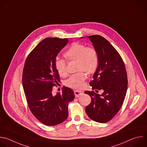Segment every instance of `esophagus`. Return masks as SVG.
Listing matches in <instances>:
<instances>
[{
	"instance_id": "obj_1",
	"label": "esophagus",
	"mask_w": 147,
	"mask_h": 147,
	"mask_svg": "<svg viewBox=\"0 0 147 147\" xmlns=\"http://www.w3.org/2000/svg\"><path fill=\"white\" fill-rule=\"evenodd\" d=\"M74 95H75V96L76 97V98H78V97H79L80 95H81L82 94H83V92H82V91H78V90H76V91H74Z\"/></svg>"
}]
</instances>
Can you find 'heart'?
Returning <instances> with one entry per match:
<instances>
[{"mask_svg":"<svg viewBox=\"0 0 147 147\" xmlns=\"http://www.w3.org/2000/svg\"><path fill=\"white\" fill-rule=\"evenodd\" d=\"M64 56L67 61H76L77 69L80 71L71 76L66 81V86L73 89L81 88L86 79V74L82 71L91 75L97 70L99 59L96 51L92 47H87L85 45L75 42L65 52ZM55 67L60 77H65L67 75L66 61L65 60L57 58Z\"/></svg>","mask_w":147,"mask_h":147,"instance_id":"b5f03b06","label":"heart"}]
</instances>
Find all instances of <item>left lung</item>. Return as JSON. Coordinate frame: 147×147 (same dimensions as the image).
Wrapping results in <instances>:
<instances>
[{
	"mask_svg": "<svg viewBox=\"0 0 147 147\" xmlns=\"http://www.w3.org/2000/svg\"><path fill=\"white\" fill-rule=\"evenodd\" d=\"M83 37H81L82 38ZM98 55V66L90 84L92 90H103L99 95L86 91L91 102L86 112L92 120L104 123L111 120L119 111L126 94L128 80L123 60L105 38L94 35L88 36Z\"/></svg>",
	"mask_w": 147,
	"mask_h": 147,
	"instance_id": "8db88e82",
	"label": "left lung"
}]
</instances>
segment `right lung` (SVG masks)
<instances>
[{"label": "right lung", "mask_w": 147, "mask_h": 147, "mask_svg": "<svg viewBox=\"0 0 147 147\" xmlns=\"http://www.w3.org/2000/svg\"><path fill=\"white\" fill-rule=\"evenodd\" d=\"M67 38H47L40 41L27 57L23 72V86L33 115L49 126L63 122L68 117V105L74 94L65 87L62 93L52 94L60 81L55 67L57 55L68 43Z\"/></svg>", "instance_id": "1"}]
</instances>
